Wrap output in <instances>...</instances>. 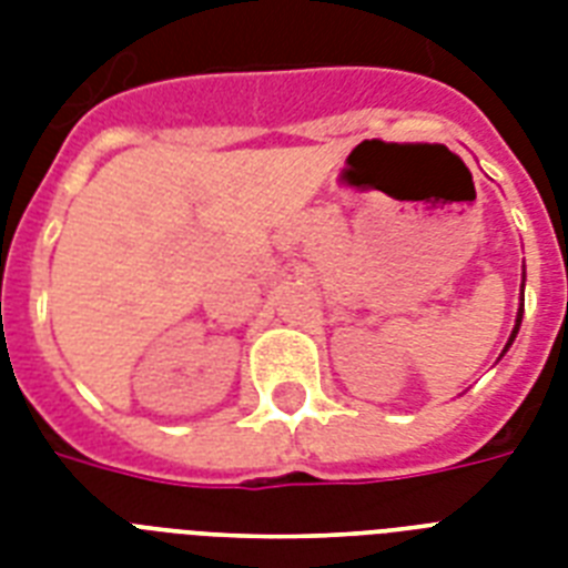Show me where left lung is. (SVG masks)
<instances>
[{
	"instance_id": "obj_1",
	"label": "left lung",
	"mask_w": 568,
	"mask_h": 568,
	"mask_svg": "<svg viewBox=\"0 0 568 568\" xmlns=\"http://www.w3.org/2000/svg\"><path fill=\"white\" fill-rule=\"evenodd\" d=\"M521 315H525V271H521V303H519V312H516V327H513L510 338H507V345H504L501 356L510 351V345L516 342V336H519V327H521Z\"/></svg>"
}]
</instances>
